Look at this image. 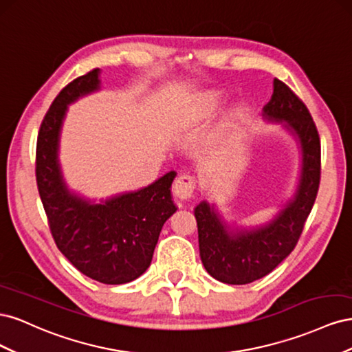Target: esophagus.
I'll return each instance as SVG.
<instances>
[{
  "label": "esophagus",
  "instance_id": "1",
  "mask_svg": "<svg viewBox=\"0 0 352 352\" xmlns=\"http://www.w3.org/2000/svg\"><path fill=\"white\" fill-rule=\"evenodd\" d=\"M195 177L190 175H180L173 184V192L179 199H189L195 189Z\"/></svg>",
  "mask_w": 352,
  "mask_h": 352
}]
</instances>
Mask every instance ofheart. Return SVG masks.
Masks as SVG:
<instances>
[{
	"instance_id": "b5f03b06",
	"label": "heart",
	"mask_w": 352,
	"mask_h": 352,
	"mask_svg": "<svg viewBox=\"0 0 352 352\" xmlns=\"http://www.w3.org/2000/svg\"><path fill=\"white\" fill-rule=\"evenodd\" d=\"M220 101V94L219 92H208L204 98V110L207 113L214 111L217 109Z\"/></svg>"
}]
</instances>
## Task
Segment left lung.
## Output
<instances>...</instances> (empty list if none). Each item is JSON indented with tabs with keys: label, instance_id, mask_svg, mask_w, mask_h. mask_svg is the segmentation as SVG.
<instances>
[{
	"label": "left lung",
	"instance_id": "8db88e82",
	"mask_svg": "<svg viewBox=\"0 0 352 352\" xmlns=\"http://www.w3.org/2000/svg\"><path fill=\"white\" fill-rule=\"evenodd\" d=\"M261 114L267 122L280 123L300 145V184L278 214L255 228L230 226L207 201L195 207L201 261L212 278L229 285L264 278L292 252L320 184V138L305 104L287 85L274 79L273 95Z\"/></svg>",
	"mask_w": 352,
	"mask_h": 352
}]
</instances>
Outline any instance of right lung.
Listing matches in <instances>:
<instances>
[{
    "mask_svg": "<svg viewBox=\"0 0 352 352\" xmlns=\"http://www.w3.org/2000/svg\"><path fill=\"white\" fill-rule=\"evenodd\" d=\"M100 88V69H94L60 91L41 123L35 172L51 235L61 254L88 278L122 285L150 267L160 232L177 210L170 192L176 172L100 202L67 186L58 160L63 120L69 104Z\"/></svg>",
    "mask_w": 352,
    "mask_h": 352,
    "instance_id": "add662e5",
    "label": "right lung"
}]
</instances>
